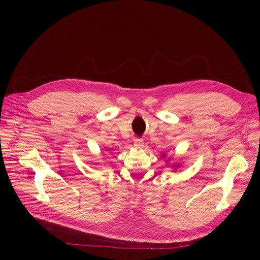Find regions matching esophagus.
Returning <instances> with one entry per match:
<instances>
[{
	"instance_id": "esophagus-1",
	"label": "esophagus",
	"mask_w": 260,
	"mask_h": 260,
	"mask_svg": "<svg viewBox=\"0 0 260 260\" xmlns=\"http://www.w3.org/2000/svg\"><path fill=\"white\" fill-rule=\"evenodd\" d=\"M143 144H144V141H143L142 139H135L134 140V146L136 148H142Z\"/></svg>"
}]
</instances>
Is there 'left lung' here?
Wrapping results in <instances>:
<instances>
[{"instance_id": "obj_1", "label": "left lung", "mask_w": 260, "mask_h": 260, "mask_svg": "<svg viewBox=\"0 0 260 260\" xmlns=\"http://www.w3.org/2000/svg\"><path fill=\"white\" fill-rule=\"evenodd\" d=\"M163 156H165V155H163Z\"/></svg>"}]
</instances>
